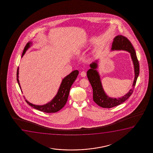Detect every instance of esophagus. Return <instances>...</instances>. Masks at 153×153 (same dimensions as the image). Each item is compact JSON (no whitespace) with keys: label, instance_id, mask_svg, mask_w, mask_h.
<instances>
[{"label":"esophagus","instance_id":"1","mask_svg":"<svg viewBox=\"0 0 153 153\" xmlns=\"http://www.w3.org/2000/svg\"><path fill=\"white\" fill-rule=\"evenodd\" d=\"M80 76L82 77H85L86 76V72L85 71H82L80 73Z\"/></svg>","mask_w":153,"mask_h":153}]
</instances>
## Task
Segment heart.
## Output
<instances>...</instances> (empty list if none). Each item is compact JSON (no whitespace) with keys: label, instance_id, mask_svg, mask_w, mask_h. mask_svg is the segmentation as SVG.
<instances>
[{"label":"heart","instance_id":"b5f03b06","mask_svg":"<svg viewBox=\"0 0 153 153\" xmlns=\"http://www.w3.org/2000/svg\"><path fill=\"white\" fill-rule=\"evenodd\" d=\"M80 52V50H78L77 51V53H79Z\"/></svg>","mask_w":153,"mask_h":153}]
</instances>
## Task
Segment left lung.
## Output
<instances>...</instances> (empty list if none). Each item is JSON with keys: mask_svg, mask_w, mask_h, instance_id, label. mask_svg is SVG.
Here are the masks:
<instances>
[{"mask_svg": "<svg viewBox=\"0 0 153 153\" xmlns=\"http://www.w3.org/2000/svg\"><path fill=\"white\" fill-rule=\"evenodd\" d=\"M111 50L126 51L130 53L134 64L135 77L133 83V89H131L128 93L119 98H111L107 96L103 89L100 76L96 70L98 67L96 63L97 61L90 64V69L87 72V75L92 86L93 100L99 106L105 108H111L117 106L126 100L133 92V89L140 73V66L136 53L134 47L127 38L121 35L115 36L113 39Z\"/></svg>", "mask_w": 153, "mask_h": 153, "instance_id": "8db88e82", "label": "left lung"}]
</instances>
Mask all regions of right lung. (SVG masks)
<instances>
[{
	"label": "right lung",
	"mask_w": 153,
	"mask_h": 153,
	"mask_svg": "<svg viewBox=\"0 0 153 153\" xmlns=\"http://www.w3.org/2000/svg\"><path fill=\"white\" fill-rule=\"evenodd\" d=\"M32 42H28L27 45H25L23 51V53L22 55V57L25 54V52L27 49L30 47V45H31ZM79 74V71L77 70H75L72 71L71 73L69 74L68 75L66 76L63 79L61 86L59 87V91L57 93L56 95L55 96L54 98L50 102L46 103L45 105H35L29 102L28 101L25 100L27 104L33 107L34 109H37L39 111H42L46 113H55L57 111H59L61 109H62L64 107L65 104L66 103L68 97L69 96V90L71 89V85H73L74 82H75L76 78L77 77ZM19 67L17 69V80L18 83L19 84V87L21 89V86L19 83ZM25 98V97H24Z\"/></svg>",
	"instance_id": "obj_1"
}]
</instances>
